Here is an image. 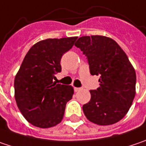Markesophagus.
Instances as JSON below:
<instances>
[{"mask_svg":"<svg viewBox=\"0 0 146 146\" xmlns=\"http://www.w3.org/2000/svg\"><path fill=\"white\" fill-rule=\"evenodd\" d=\"M82 88H74V91L75 92H79V91H81Z\"/></svg>","mask_w":146,"mask_h":146,"instance_id":"obj_1","label":"esophagus"}]
</instances>
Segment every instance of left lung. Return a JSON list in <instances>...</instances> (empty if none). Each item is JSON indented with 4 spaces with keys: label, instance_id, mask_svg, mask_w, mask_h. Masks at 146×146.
Listing matches in <instances>:
<instances>
[{
    "label": "left lung",
    "instance_id": "obj_1",
    "mask_svg": "<svg viewBox=\"0 0 146 146\" xmlns=\"http://www.w3.org/2000/svg\"><path fill=\"white\" fill-rule=\"evenodd\" d=\"M75 46L87 56L92 75H100V86L91 90L89 102L82 106L91 122L109 125L128 112L135 95L136 75L123 49L114 39L102 35L82 36Z\"/></svg>",
    "mask_w": 146,
    "mask_h": 146
}]
</instances>
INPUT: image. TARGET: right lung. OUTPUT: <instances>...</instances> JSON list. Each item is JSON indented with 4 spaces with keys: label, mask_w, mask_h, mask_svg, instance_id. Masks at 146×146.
<instances>
[{
    "label": "right lung",
    "mask_w": 146,
    "mask_h": 146,
    "mask_svg": "<svg viewBox=\"0 0 146 146\" xmlns=\"http://www.w3.org/2000/svg\"><path fill=\"white\" fill-rule=\"evenodd\" d=\"M78 37L47 39L30 48L16 73L14 87L17 107L28 122L39 128H49L64 118L66 103L73 88L56 84L54 74L61 71L63 54Z\"/></svg>",
    "instance_id": "1"
}]
</instances>
